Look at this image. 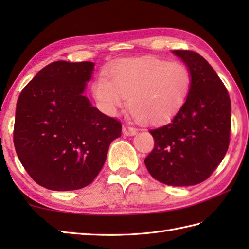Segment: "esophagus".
<instances>
[{"label":"esophagus","mask_w":249,"mask_h":249,"mask_svg":"<svg viewBox=\"0 0 249 249\" xmlns=\"http://www.w3.org/2000/svg\"><path fill=\"white\" fill-rule=\"evenodd\" d=\"M137 133H138V129L130 127V126H123V134L125 136H135Z\"/></svg>","instance_id":"1"}]
</instances>
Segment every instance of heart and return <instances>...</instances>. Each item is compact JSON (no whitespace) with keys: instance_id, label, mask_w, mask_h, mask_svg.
Wrapping results in <instances>:
<instances>
[{"instance_id":"b5f03b06","label":"heart","mask_w":249,"mask_h":249,"mask_svg":"<svg viewBox=\"0 0 249 249\" xmlns=\"http://www.w3.org/2000/svg\"><path fill=\"white\" fill-rule=\"evenodd\" d=\"M192 87V75L182 63L156 57L122 60L111 68L109 79L100 75L92 93L106 112L113 113L128 99L137 120L156 124L183 107Z\"/></svg>"}]
</instances>
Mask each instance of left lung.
<instances>
[{"mask_svg": "<svg viewBox=\"0 0 249 249\" xmlns=\"http://www.w3.org/2000/svg\"><path fill=\"white\" fill-rule=\"evenodd\" d=\"M192 75L186 102L169 123L150 130L154 149L147 171L170 186H192L213 173L228 150L231 102L228 91L208 61L189 50H173Z\"/></svg>", "mask_w": 249, "mask_h": 249, "instance_id": "left-lung-1", "label": "left lung"}]
</instances>
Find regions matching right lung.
Here are the masks:
<instances>
[{
	"label": "right lung",
	"mask_w": 249,
	"mask_h": 249,
	"mask_svg": "<svg viewBox=\"0 0 249 249\" xmlns=\"http://www.w3.org/2000/svg\"><path fill=\"white\" fill-rule=\"evenodd\" d=\"M93 62L57 61L26 84L16 108L14 143L19 160L47 189L88 186L102 170L122 125L84 96Z\"/></svg>",
	"instance_id": "add662e5"
}]
</instances>
